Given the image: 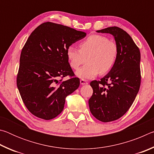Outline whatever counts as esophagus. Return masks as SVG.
Masks as SVG:
<instances>
[{"label": "esophagus", "instance_id": "obj_1", "mask_svg": "<svg viewBox=\"0 0 154 154\" xmlns=\"http://www.w3.org/2000/svg\"><path fill=\"white\" fill-rule=\"evenodd\" d=\"M80 83H81V85H87L88 83L87 81H85L84 79H81L80 80Z\"/></svg>", "mask_w": 154, "mask_h": 154}]
</instances>
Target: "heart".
<instances>
[{
  "label": "heart",
  "instance_id": "1",
  "mask_svg": "<svg viewBox=\"0 0 154 154\" xmlns=\"http://www.w3.org/2000/svg\"><path fill=\"white\" fill-rule=\"evenodd\" d=\"M79 49L70 46L66 49V57L70 66L77 69L85 62L87 64L76 71L77 76L82 79L94 77L99 72L107 73L116 63L118 48L113 41L100 35H93L82 41Z\"/></svg>",
  "mask_w": 154,
  "mask_h": 154
}]
</instances>
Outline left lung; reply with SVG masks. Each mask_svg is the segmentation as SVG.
Instances as JSON below:
<instances>
[{"label":"left lung","instance_id":"obj_1","mask_svg":"<svg viewBox=\"0 0 154 154\" xmlns=\"http://www.w3.org/2000/svg\"><path fill=\"white\" fill-rule=\"evenodd\" d=\"M96 32L113 35L118 48L111 71L100 81L90 83V112L99 121L109 122L123 116L136 98L140 84V53L131 36L121 28L109 27Z\"/></svg>","mask_w":154,"mask_h":154}]
</instances>
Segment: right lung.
I'll list each match as a JSON object with an SVG mask.
<instances>
[{
	"label": "right lung",
	"mask_w": 154,
	"mask_h": 154,
	"mask_svg": "<svg viewBox=\"0 0 154 154\" xmlns=\"http://www.w3.org/2000/svg\"><path fill=\"white\" fill-rule=\"evenodd\" d=\"M86 33L61 24L45 22L30 34L20 59L17 86L25 106L37 118L49 120L63 111L65 98L76 90L80 81L74 76L66 49Z\"/></svg>",
	"instance_id": "add662e5"
}]
</instances>
